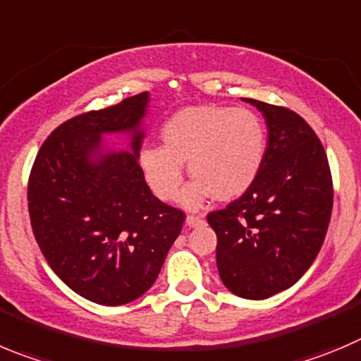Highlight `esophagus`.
I'll return each instance as SVG.
<instances>
[{
    "mask_svg": "<svg viewBox=\"0 0 361 361\" xmlns=\"http://www.w3.org/2000/svg\"><path fill=\"white\" fill-rule=\"evenodd\" d=\"M185 222H187L190 228H197V226H201V224H203V217H201V215H188L187 221H185Z\"/></svg>",
    "mask_w": 361,
    "mask_h": 361,
    "instance_id": "1",
    "label": "esophagus"
}]
</instances>
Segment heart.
Returning <instances> with one entry per match:
<instances>
[{
    "label": "heart",
    "instance_id": "b5f03b06",
    "mask_svg": "<svg viewBox=\"0 0 361 361\" xmlns=\"http://www.w3.org/2000/svg\"><path fill=\"white\" fill-rule=\"evenodd\" d=\"M161 146L144 147L139 164L147 185L161 201H174L183 183V164L196 180L181 194L187 208H197L214 194L230 201L257 180L265 157V128L247 109L187 106L160 130Z\"/></svg>",
    "mask_w": 361,
    "mask_h": 361
}]
</instances>
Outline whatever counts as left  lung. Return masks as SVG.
Here are the masks:
<instances>
[{
	"label": "left lung",
	"instance_id": "1",
	"mask_svg": "<svg viewBox=\"0 0 361 361\" xmlns=\"http://www.w3.org/2000/svg\"><path fill=\"white\" fill-rule=\"evenodd\" d=\"M269 130L257 180L226 208L208 214L217 269L230 292L267 299L292 287L324 242L333 208L328 157L310 124L285 106L242 97Z\"/></svg>",
	"mask_w": 361,
	"mask_h": 361
}]
</instances>
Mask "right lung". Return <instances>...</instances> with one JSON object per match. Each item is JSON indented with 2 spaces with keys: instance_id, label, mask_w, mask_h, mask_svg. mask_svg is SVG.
<instances>
[{
  "instance_id": "obj_1",
  "label": "right lung",
  "mask_w": 361,
  "mask_h": 361,
  "mask_svg": "<svg viewBox=\"0 0 361 361\" xmlns=\"http://www.w3.org/2000/svg\"><path fill=\"white\" fill-rule=\"evenodd\" d=\"M147 103L140 92L66 121L30 173V221L44 258L71 290L97 305L146 294L185 221L153 196L140 169ZM106 133L130 134V151L106 150Z\"/></svg>"
}]
</instances>
